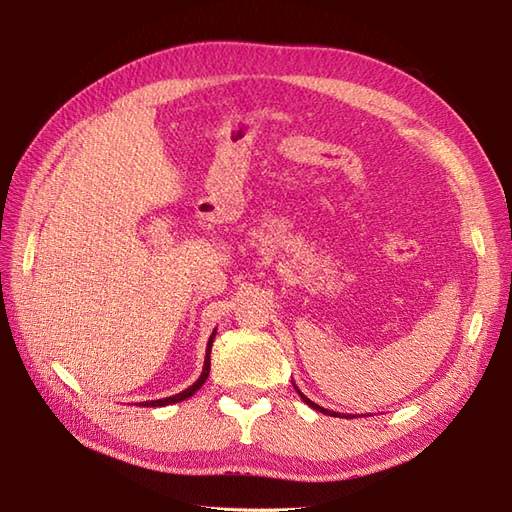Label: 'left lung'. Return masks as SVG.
I'll return each instance as SVG.
<instances>
[{"mask_svg":"<svg viewBox=\"0 0 512 512\" xmlns=\"http://www.w3.org/2000/svg\"><path fill=\"white\" fill-rule=\"evenodd\" d=\"M292 384H294V382H292ZM294 389H297V386H294ZM297 393L301 395V399L305 401V404H307L309 408H314V410H318V412H322V414H329V416H342V414H337V412H331V410H327V408H320L318 404H314V401H312V399H309V397H305V395H303V393H301L299 389H297Z\"/></svg>","mask_w":512,"mask_h":512,"instance_id":"1","label":"left lung"}]
</instances>
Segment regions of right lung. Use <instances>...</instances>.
<instances>
[{
    "mask_svg": "<svg viewBox=\"0 0 512 512\" xmlns=\"http://www.w3.org/2000/svg\"><path fill=\"white\" fill-rule=\"evenodd\" d=\"M215 333H218V329H213V333H211V337H209V342H207V354H205V365H203V371H200V376H198V380L192 384V386H188V389L185 391H181V393H177V395H173V397H164V399H153V401H141V404L138 406H147V408H162V406H170V404H179V401H183V399H188V397H192L200 386L205 384V380H207V376H209V371H211V346H213V339H215Z\"/></svg>",
    "mask_w": 512,
    "mask_h": 512,
    "instance_id": "add662e5",
    "label": "right lung"
}]
</instances>
